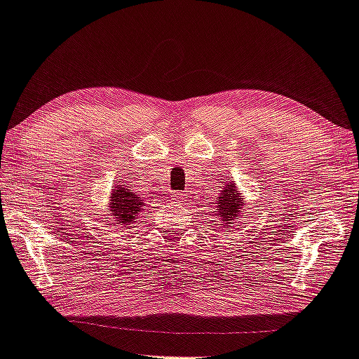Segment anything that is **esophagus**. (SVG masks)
<instances>
[{"label":"esophagus","instance_id":"esophagus-1","mask_svg":"<svg viewBox=\"0 0 359 359\" xmlns=\"http://www.w3.org/2000/svg\"><path fill=\"white\" fill-rule=\"evenodd\" d=\"M172 201L173 202H181V201H183V194H181V192H175V194L172 196Z\"/></svg>","mask_w":359,"mask_h":359}]
</instances>
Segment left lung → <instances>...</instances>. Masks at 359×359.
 <instances>
[{"label": "left lung", "mask_w": 359, "mask_h": 359, "mask_svg": "<svg viewBox=\"0 0 359 359\" xmlns=\"http://www.w3.org/2000/svg\"><path fill=\"white\" fill-rule=\"evenodd\" d=\"M244 196L237 189L234 181L226 183L223 186V191H219V196L217 197V213L213 217L222 222L223 226H231L239 222V218L245 217L244 215Z\"/></svg>", "instance_id": "left-lung-1"}]
</instances>
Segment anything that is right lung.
<instances>
[{
    "mask_svg": "<svg viewBox=\"0 0 359 359\" xmlns=\"http://www.w3.org/2000/svg\"><path fill=\"white\" fill-rule=\"evenodd\" d=\"M107 205L110 222H114L112 224L126 228V224H131L137 219V215H141L140 212H142L144 201L137 192L126 189L123 184L117 183L110 192Z\"/></svg>",
    "mask_w": 359,
    "mask_h": 359,
    "instance_id": "add662e5",
    "label": "right lung"
}]
</instances>
